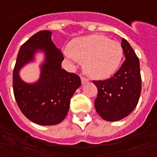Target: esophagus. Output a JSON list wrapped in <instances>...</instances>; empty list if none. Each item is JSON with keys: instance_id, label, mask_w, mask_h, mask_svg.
<instances>
[{"instance_id": "34e87169", "label": "esophagus", "mask_w": 157, "mask_h": 157, "mask_svg": "<svg viewBox=\"0 0 157 157\" xmlns=\"http://www.w3.org/2000/svg\"><path fill=\"white\" fill-rule=\"evenodd\" d=\"M81 80H82V84H86V83L89 82V79L86 78V77H83V76H82V77H81Z\"/></svg>"}]
</instances>
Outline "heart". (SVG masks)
<instances>
[{
	"label": "heart",
	"mask_w": 157,
	"mask_h": 157,
	"mask_svg": "<svg viewBox=\"0 0 157 157\" xmlns=\"http://www.w3.org/2000/svg\"><path fill=\"white\" fill-rule=\"evenodd\" d=\"M123 48L117 41L102 34L82 36L73 39L64 50L69 63L77 65L84 60L85 72L92 78H109L117 71L123 59Z\"/></svg>",
	"instance_id": "heart-1"
}]
</instances>
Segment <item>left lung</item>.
Masks as SVG:
<instances>
[{"label":"left lung","mask_w":157,"mask_h":157,"mask_svg":"<svg viewBox=\"0 0 157 157\" xmlns=\"http://www.w3.org/2000/svg\"><path fill=\"white\" fill-rule=\"evenodd\" d=\"M121 46L125 60L113 77L93 81L98 94L95 100L97 113L104 120L118 121L130 114L139 102L141 76L138 57L124 39Z\"/></svg>","instance_id":"obj_1"}]
</instances>
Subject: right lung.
<instances>
[{
	"label": "right lung",
	"instance_id": "1",
	"mask_svg": "<svg viewBox=\"0 0 157 157\" xmlns=\"http://www.w3.org/2000/svg\"><path fill=\"white\" fill-rule=\"evenodd\" d=\"M51 35L49 30L40 31L25 42L19 49L13 71V92L19 109L29 120L40 125H55L63 121L71 98L82 85L78 75L61 68L64 57ZM39 52L44 55L40 78L28 83L21 78L20 71L35 62Z\"/></svg>",
	"mask_w": 157,
	"mask_h": 157
}]
</instances>
